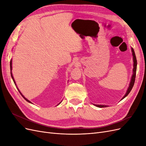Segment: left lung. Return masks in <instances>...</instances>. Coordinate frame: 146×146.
Wrapping results in <instances>:
<instances>
[{
    "label": "left lung",
    "instance_id": "left-lung-1",
    "mask_svg": "<svg viewBox=\"0 0 146 146\" xmlns=\"http://www.w3.org/2000/svg\"><path fill=\"white\" fill-rule=\"evenodd\" d=\"M131 52H132V55H133V74H132V76L130 80V82L129 84V88L127 90V92L124 95V96L123 97L121 100L124 99L125 97L127 96V95L130 93V92L131 91L132 88H133L134 83H135V77H136V68H137V61H136V55H135V53L134 52V50L133 48H131ZM94 105H95L96 107H98L99 108H104V107H108V105H96L94 104Z\"/></svg>",
    "mask_w": 146,
    "mask_h": 146
}]
</instances>
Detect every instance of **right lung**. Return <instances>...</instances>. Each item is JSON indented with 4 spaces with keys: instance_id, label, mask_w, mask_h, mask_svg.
Masks as SVG:
<instances>
[{
    "instance_id": "right-lung-1",
    "label": "right lung",
    "mask_w": 146,
    "mask_h": 146,
    "mask_svg": "<svg viewBox=\"0 0 146 146\" xmlns=\"http://www.w3.org/2000/svg\"><path fill=\"white\" fill-rule=\"evenodd\" d=\"M10 70H11V77H12V78H13V82H14L15 84V85H16V82H15V79H14V78H13V74H12V72H11V70H12V60H10ZM17 90H18V91H19V92H20V94H21V96L23 97V98H24V99H25V100L26 101H27V102H29V103H31V104H32V102H30V100H28L27 99H26V98H25V97H24V96L23 95V94H22V93H21V92H20V91H19V90L18 89V88H17ZM61 104V102H60V103H59V104ZM59 104H58V105H58Z\"/></svg>"
}]
</instances>
